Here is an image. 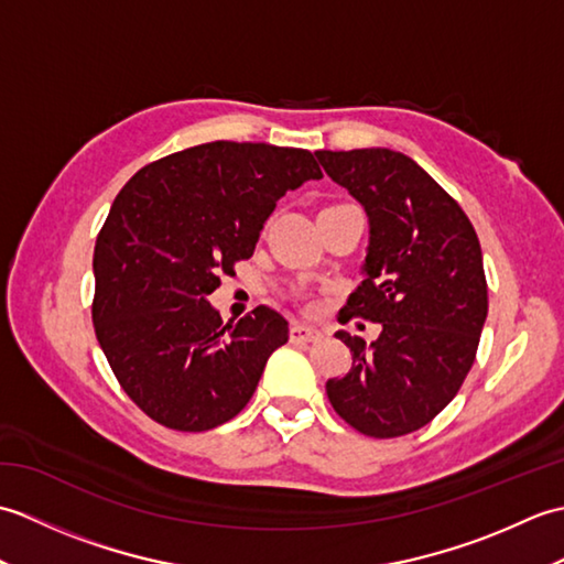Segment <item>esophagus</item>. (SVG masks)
Segmentation results:
<instances>
[{"mask_svg": "<svg viewBox=\"0 0 564 564\" xmlns=\"http://www.w3.org/2000/svg\"><path fill=\"white\" fill-rule=\"evenodd\" d=\"M319 339V329L303 325V322H293L291 325V341H315Z\"/></svg>", "mask_w": 564, "mask_h": 564, "instance_id": "esophagus-1", "label": "esophagus"}]
</instances>
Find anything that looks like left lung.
Here are the masks:
<instances>
[{
	"mask_svg": "<svg viewBox=\"0 0 564 564\" xmlns=\"http://www.w3.org/2000/svg\"><path fill=\"white\" fill-rule=\"evenodd\" d=\"M368 215L364 281L344 310L380 322L366 344L339 329L354 364L327 380L346 424L373 438L426 426L473 368L487 319L480 239L463 208L402 152H315Z\"/></svg>",
	"mask_w": 564,
	"mask_h": 564,
	"instance_id": "left-lung-1",
	"label": "left lung"
}]
</instances>
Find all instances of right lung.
<instances>
[{
	"label": "right lung",
	"mask_w": 564,
	"mask_h": 564,
	"mask_svg": "<svg viewBox=\"0 0 564 564\" xmlns=\"http://www.w3.org/2000/svg\"><path fill=\"white\" fill-rule=\"evenodd\" d=\"M310 178H322L313 152L215 140L142 166L116 196L94 247L91 319L121 388L158 424L230 422L289 341L275 310L223 325L208 295L254 254L275 200Z\"/></svg>",
	"instance_id": "right-lung-1"
}]
</instances>
